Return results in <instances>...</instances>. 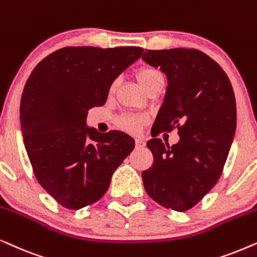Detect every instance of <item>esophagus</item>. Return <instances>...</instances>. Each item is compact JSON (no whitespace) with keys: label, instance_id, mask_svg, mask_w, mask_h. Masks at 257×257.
Instances as JSON below:
<instances>
[{"label":"esophagus","instance_id":"obj_1","mask_svg":"<svg viewBox=\"0 0 257 257\" xmlns=\"http://www.w3.org/2000/svg\"><path fill=\"white\" fill-rule=\"evenodd\" d=\"M146 146V142L143 141L142 139H136L135 140V147L136 148H139V149H141V148H143V147Z\"/></svg>","mask_w":257,"mask_h":257}]
</instances>
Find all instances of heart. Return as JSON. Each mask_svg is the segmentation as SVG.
<instances>
[{
	"mask_svg": "<svg viewBox=\"0 0 257 257\" xmlns=\"http://www.w3.org/2000/svg\"><path fill=\"white\" fill-rule=\"evenodd\" d=\"M136 78H138L139 83L141 84V87L145 89L148 88L149 85H152L154 82L162 80L163 75L160 73L159 70L152 67H142L136 71ZM118 81L115 80L112 82L109 91L114 93L117 87ZM147 123V118L145 116H139L134 114H124L119 116L117 119V125L119 129L124 131L126 133H131V134H138L142 131L143 125Z\"/></svg>",
	"mask_w": 257,
	"mask_h": 257,
	"instance_id": "obj_1",
	"label": "heart"
}]
</instances>
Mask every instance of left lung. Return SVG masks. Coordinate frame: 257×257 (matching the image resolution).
<instances>
[{
  "label": "left lung",
  "mask_w": 257,
  "mask_h": 257,
  "mask_svg": "<svg viewBox=\"0 0 257 257\" xmlns=\"http://www.w3.org/2000/svg\"><path fill=\"white\" fill-rule=\"evenodd\" d=\"M142 60L168 78L152 135L177 128L180 141L147 142L154 163L142 172L145 189L164 208L187 211L220 179L236 131L234 90L223 69L197 49L148 50Z\"/></svg>",
  "instance_id": "left-lung-1"
}]
</instances>
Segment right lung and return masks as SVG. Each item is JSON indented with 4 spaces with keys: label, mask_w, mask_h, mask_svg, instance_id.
<instances>
[{
    "label": "right lung",
    "mask_w": 257,
    "mask_h": 257,
    "mask_svg": "<svg viewBox=\"0 0 257 257\" xmlns=\"http://www.w3.org/2000/svg\"><path fill=\"white\" fill-rule=\"evenodd\" d=\"M142 53L140 47H67L30 74L20 107L23 141L37 181L61 206L77 210L100 200L134 149L129 135L98 133L85 119Z\"/></svg>",
    "instance_id": "obj_1"
}]
</instances>
